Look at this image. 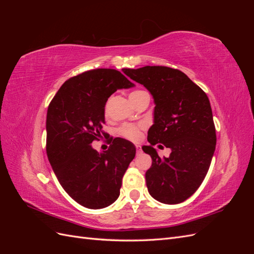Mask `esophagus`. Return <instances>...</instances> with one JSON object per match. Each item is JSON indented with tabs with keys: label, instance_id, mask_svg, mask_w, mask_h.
<instances>
[{
	"label": "esophagus",
	"instance_id": "obj_1",
	"mask_svg": "<svg viewBox=\"0 0 254 254\" xmlns=\"http://www.w3.org/2000/svg\"><path fill=\"white\" fill-rule=\"evenodd\" d=\"M135 148H136V152L137 153L141 152V145H135Z\"/></svg>",
	"mask_w": 254,
	"mask_h": 254
}]
</instances>
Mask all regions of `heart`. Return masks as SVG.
<instances>
[{"mask_svg":"<svg viewBox=\"0 0 254 254\" xmlns=\"http://www.w3.org/2000/svg\"><path fill=\"white\" fill-rule=\"evenodd\" d=\"M144 93V91H133L131 94H130L129 97H134V96H137ZM141 126H136V125H130V124H127V125H124L121 129H120V134L122 136L126 137V139L130 140V141H137L140 139L141 136Z\"/></svg>","mask_w":254,"mask_h":254,"instance_id":"heart-1","label":"heart"}]
</instances>
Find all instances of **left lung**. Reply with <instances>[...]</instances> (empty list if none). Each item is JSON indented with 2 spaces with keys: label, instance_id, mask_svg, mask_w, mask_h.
Wrapping results in <instances>:
<instances>
[{
  "label": "left lung",
  "instance_id": "obj_1",
  "mask_svg": "<svg viewBox=\"0 0 254 254\" xmlns=\"http://www.w3.org/2000/svg\"><path fill=\"white\" fill-rule=\"evenodd\" d=\"M122 71L143 84L155 103L149 145L142 147L152 159L145 174L149 194L162 203L183 202L200 187L216 146L209 98L186 74L172 67L146 65ZM158 142L172 150L170 157H158L153 148Z\"/></svg>",
  "mask_w": 254,
  "mask_h": 254
}]
</instances>
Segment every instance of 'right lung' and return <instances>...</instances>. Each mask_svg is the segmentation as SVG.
Listing matches in <instances>:
<instances>
[{
	"mask_svg": "<svg viewBox=\"0 0 254 254\" xmlns=\"http://www.w3.org/2000/svg\"><path fill=\"white\" fill-rule=\"evenodd\" d=\"M134 87L120 71L97 68L67 79L47 114V152L59 183L88 209H103L120 196L122 178L135 156V146L110 139L99 152L92 142L105 136V105L120 89Z\"/></svg>",
	"mask_w": 254,
	"mask_h": 254,
	"instance_id": "right-lung-1",
	"label": "right lung"
}]
</instances>
